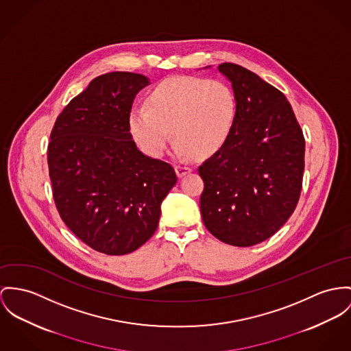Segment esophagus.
Segmentation results:
<instances>
[{"label":"esophagus","instance_id":"1","mask_svg":"<svg viewBox=\"0 0 351 351\" xmlns=\"http://www.w3.org/2000/svg\"><path fill=\"white\" fill-rule=\"evenodd\" d=\"M175 169H176V173H178L179 178H183V176L189 175V172L192 171V168L187 167V165H176Z\"/></svg>","mask_w":351,"mask_h":351}]
</instances>
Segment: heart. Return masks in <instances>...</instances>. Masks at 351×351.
I'll list each match as a JSON object with an SVG mask.
<instances>
[{
  "label": "heart",
  "instance_id": "obj_1",
  "mask_svg": "<svg viewBox=\"0 0 351 351\" xmlns=\"http://www.w3.org/2000/svg\"><path fill=\"white\" fill-rule=\"evenodd\" d=\"M145 106L128 113V128L149 156H162L168 136L179 156L204 159L215 155L232 134L238 103L232 88L219 80L175 76L147 95Z\"/></svg>",
  "mask_w": 351,
  "mask_h": 351
}]
</instances>
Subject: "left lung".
Segmentation results:
<instances>
[{
	"instance_id": "left-lung-1",
	"label": "left lung",
	"mask_w": 351,
	"mask_h": 351,
	"mask_svg": "<svg viewBox=\"0 0 351 351\" xmlns=\"http://www.w3.org/2000/svg\"><path fill=\"white\" fill-rule=\"evenodd\" d=\"M210 68V66H206ZM238 113L224 147L199 167L200 213L219 241L250 247L272 237L297 207L304 137L286 96L241 65L223 62Z\"/></svg>"
}]
</instances>
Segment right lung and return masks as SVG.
<instances>
[{
	"instance_id": "add662e5",
	"label": "right lung",
	"mask_w": 351,
	"mask_h": 351,
	"mask_svg": "<svg viewBox=\"0 0 351 351\" xmlns=\"http://www.w3.org/2000/svg\"><path fill=\"white\" fill-rule=\"evenodd\" d=\"M148 77L110 72L89 82L58 114L48 145L57 211L90 248L107 255L137 250L156 231L164 197L178 182L168 162L145 156L128 113Z\"/></svg>"
}]
</instances>
